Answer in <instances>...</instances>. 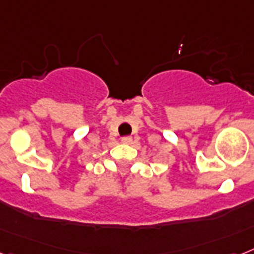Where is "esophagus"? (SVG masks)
Masks as SVG:
<instances>
[{
	"instance_id": "obj_1",
	"label": "esophagus",
	"mask_w": 254,
	"mask_h": 254,
	"mask_svg": "<svg viewBox=\"0 0 254 254\" xmlns=\"http://www.w3.org/2000/svg\"><path fill=\"white\" fill-rule=\"evenodd\" d=\"M121 142H123V143L130 144L131 142H133V138H131L130 135H125V137H123V138H121Z\"/></svg>"
}]
</instances>
